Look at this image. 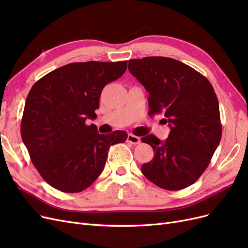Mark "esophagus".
<instances>
[{
    "label": "esophagus",
    "instance_id": "esophagus-1",
    "mask_svg": "<svg viewBox=\"0 0 248 248\" xmlns=\"http://www.w3.org/2000/svg\"><path fill=\"white\" fill-rule=\"evenodd\" d=\"M127 141L130 142V144H132V145H138L140 142V139L137 136H134V134L129 133L128 137H127Z\"/></svg>",
    "mask_w": 248,
    "mask_h": 248
}]
</instances>
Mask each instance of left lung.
Listing matches in <instances>:
<instances>
[{"label": "left lung", "mask_w": 248, "mask_h": 248, "mask_svg": "<svg viewBox=\"0 0 248 248\" xmlns=\"http://www.w3.org/2000/svg\"><path fill=\"white\" fill-rule=\"evenodd\" d=\"M128 69L149 93V114L162 112L170 128L164 141L153 134L141 138L154 151L141 172L160 188H186L208 168L221 139L214 89L200 72L171 58L132 59Z\"/></svg>", "instance_id": "8db88e82"}]
</instances>
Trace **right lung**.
Instances as JSON below:
<instances>
[{
  "instance_id": "add662e5",
  "label": "right lung",
  "mask_w": 248,
  "mask_h": 248,
  "mask_svg": "<svg viewBox=\"0 0 248 248\" xmlns=\"http://www.w3.org/2000/svg\"><path fill=\"white\" fill-rule=\"evenodd\" d=\"M127 61L70 63L47 73L30 90L20 133L41 177L63 192H80L102 172L110 146L127 133L99 134L94 124L103 88L121 78Z\"/></svg>"
}]
</instances>
